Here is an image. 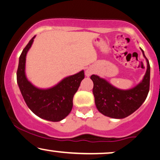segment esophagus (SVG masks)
Segmentation results:
<instances>
[{
    "mask_svg": "<svg viewBox=\"0 0 160 160\" xmlns=\"http://www.w3.org/2000/svg\"><path fill=\"white\" fill-rule=\"evenodd\" d=\"M85 74L87 76H90V75L92 74V71L89 70V69H88V70H86V71H85Z\"/></svg>",
    "mask_w": 160,
    "mask_h": 160,
    "instance_id": "34e87169",
    "label": "esophagus"
}]
</instances>
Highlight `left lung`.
Masks as SVG:
<instances>
[{
  "label": "left lung",
  "mask_w": 160,
  "mask_h": 160,
  "mask_svg": "<svg viewBox=\"0 0 160 160\" xmlns=\"http://www.w3.org/2000/svg\"><path fill=\"white\" fill-rule=\"evenodd\" d=\"M142 52L146 58L147 70L142 81L132 89H118L99 76H90L93 82L92 93L95 104L103 115L123 119L135 112L146 99L150 88V64L142 50Z\"/></svg>",
  "instance_id": "1"
}]
</instances>
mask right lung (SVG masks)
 I'll use <instances>...</instances> for the list:
<instances>
[{"label":"right lung","instance_id":"1","mask_svg":"<svg viewBox=\"0 0 160 160\" xmlns=\"http://www.w3.org/2000/svg\"><path fill=\"white\" fill-rule=\"evenodd\" d=\"M35 37L29 41L19 57L18 84L26 104L35 115L48 121L59 122L68 116L72 110V98L84 78V70L67 77L49 89L35 88L27 80L25 75L26 56Z\"/></svg>","mask_w":160,"mask_h":160}]
</instances>
